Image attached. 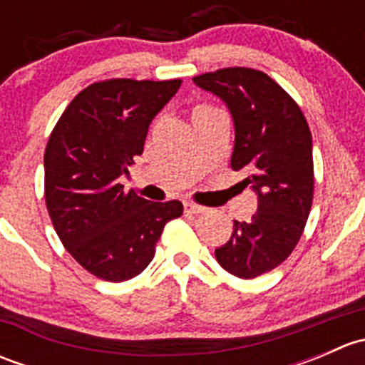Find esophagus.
Returning <instances> with one entry per match:
<instances>
[{
    "mask_svg": "<svg viewBox=\"0 0 365 365\" xmlns=\"http://www.w3.org/2000/svg\"><path fill=\"white\" fill-rule=\"evenodd\" d=\"M183 210H185V213H189V215H196V213H201L205 212V206H200V205H194V203H183Z\"/></svg>",
    "mask_w": 365,
    "mask_h": 365,
    "instance_id": "34e87169",
    "label": "esophagus"
}]
</instances>
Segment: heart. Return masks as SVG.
Returning <instances> with one entry per match:
<instances>
[{"mask_svg":"<svg viewBox=\"0 0 365 365\" xmlns=\"http://www.w3.org/2000/svg\"><path fill=\"white\" fill-rule=\"evenodd\" d=\"M210 109H213V108H210V106H200V108H196V109H194V113H203V111H210Z\"/></svg>","mask_w":365,"mask_h":365,"instance_id":"heart-1","label":"heart"}]
</instances>
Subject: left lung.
<instances>
[{
  "label": "left lung",
  "instance_id": "8db88e82",
  "mask_svg": "<svg viewBox=\"0 0 365 365\" xmlns=\"http://www.w3.org/2000/svg\"><path fill=\"white\" fill-rule=\"evenodd\" d=\"M192 81L226 104L235 128L231 168L247 173L244 185L257 197L251 220H235L215 257L230 274L254 279L292 254L307 222L314 190L311 130L295 101L259 70L222 68Z\"/></svg>",
  "mask_w": 365,
  "mask_h": 365
}]
</instances>
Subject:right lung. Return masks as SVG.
<instances>
[{
    "instance_id": "obj_1",
    "label": "right lung",
    "mask_w": 365,
    "mask_h": 365,
    "mask_svg": "<svg viewBox=\"0 0 365 365\" xmlns=\"http://www.w3.org/2000/svg\"><path fill=\"white\" fill-rule=\"evenodd\" d=\"M180 84L95 83L70 102L51 134L43 155L47 210L70 256L98 279L121 282L141 274L165 222L182 215L180 201L153 203L118 183Z\"/></svg>"
}]
</instances>
